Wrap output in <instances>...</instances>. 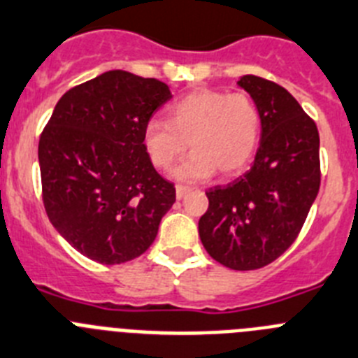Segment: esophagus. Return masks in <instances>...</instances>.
I'll return each instance as SVG.
<instances>
[{
  "instance_id": "1",
  "label": "esophagus",
  "mask_w": 358,
  "mask_h": 358,
  "mask_svg": "<svg viewBox=\"0 0 358 358\" xmlns=\"http://www.w3.org/2000/svg\"><path fill=\"white\" fill-rule=\"evenodd\" d=\"M191 192V187H185V185H176V198L182 199L185 198L187 194Z\"/></svg>"
}]
</instances>
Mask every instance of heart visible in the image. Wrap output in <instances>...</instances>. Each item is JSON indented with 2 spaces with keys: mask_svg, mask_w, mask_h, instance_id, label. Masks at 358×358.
Wrapping results in <instances>:
<instances>
[{
  "mask_svg": "<svg viewBox=\"0 0 358 358\" xmlns=\"http://www.w3.org/2000/svg\"><path fill=\"white\" fill-rule=\"evenodd\" d=\"M262 130L259 105L246 92L201 89L169 108V123L153 117L144 127V148L159 169L171 167L191 144L192 153L173 176L182 182L224 176L244 169L255 153Z\"/></svg>",
  "mask_w": 358,
  "mask_h": 358,
  "instance_id": "obj_1",
  "label": "heart"
}]
</instances>
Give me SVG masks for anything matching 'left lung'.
<instances>
[{
	"instance_id": "8db88e82",
	"label": "left lung",
	"mask_w": 358,
	"mask_h": 358,
	"mask_svg": "<svg viewBox=\"0 0 358 358\" xmlns=\"http://www.w3.org/2000/svg\"><path fill=\"white\" fill-rule=\"evenodd\" d=\"M237 85L259 105L260 146L250 171L208 189L198 231L212 259L251 271L278 259L303 227L320 192V134L278 83L246 75Z\"/></svg>"
}]
</instances>
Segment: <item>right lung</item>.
Masks as SVG:
<instances>
[{
	"label": "right lung",
	"mask_w": 358,
	"mask_h": 358,
	"mask_svg": "<svg viewBox=\"0 0 358 358\" xmlns=\"http://www.w3.org/2000/svg\"><path fill=\"white\" fill-rule=\"evenodd\" d=\"M169 99L164 82L114 69L57 103L38 141L43 201L55 230L87 259H137L173 207L175 185L144 148V127Z\"/></svg>",
	"instance_id": "right-lung-1"
}]
</instances>
